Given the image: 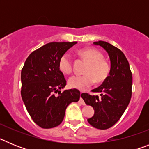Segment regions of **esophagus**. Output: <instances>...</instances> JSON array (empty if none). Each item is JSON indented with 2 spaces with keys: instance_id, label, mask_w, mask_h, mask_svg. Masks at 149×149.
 <instances>
[{
  "instance_id": "1",
  "label": "esophagus",
  "mask_w": 149,
  "mask_h": 149,
  "mask_svg": "<svg viewBox=\"0 0 149 149\" xmlns=\"http://www.w3.org/2000/svg\"><path fill=\"white\" fill-rule=\"evenodd\" d=\"M81 95H82V93H81V99H80V103H81L82 105H85V102L84 101L83 98H81Z\"/></svg>"
}]
</instances>
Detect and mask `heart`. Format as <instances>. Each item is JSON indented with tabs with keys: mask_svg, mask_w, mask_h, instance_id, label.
Returning a JSON list of instances; mask_svg holds the SVG:
<instances>
[{
	"mask_svg": "<svg viewBox=\"0 0 149 149\" xmlns=\"http://www.w3.org/2000/svg\"><path fill=\"white\" fill-rule=\"evenodd\" d=\"M83 60L86 62L84 75H74L68 79V85L72 88L85 90L96 83L105 81L110 72V64L103 58V55L95 48H84L77 51ZM59 68L65 74L72 72V59L69 54L65 53L60 56Z\"/></svg>",
	"mask_w": 149,
	"mask_h": 149,
	"instance_id": "heart-1",
	"label": "heart"
}]
</instances>
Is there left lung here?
I'll return each instance as SVG.
<instances>
[{"mask_svg": "<svg viewBox=\"0 0 149 149\" xmlns=\"http://www.w3.org/2000/svg\"><path fill=\"white\" fill-rule=\"evenodd\" d=\"M94 44L101 46L108 53L110 72L101 86L92 90L101 93V98L89 93H82L81 98L95 110L94 116L87 119L88 122L95 128L106 130L119 120L128 106L132 95V73L120 49L104 41Z\"/></svg>", "mask_w": 149, "mask_h": 149, "instance_id": "left-lung-1", "label": "left lung"}]
</instances>
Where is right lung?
<instances>
[{
    "instance_id": "obj_1",
    "label": "right lung",
    "mask_w": 149,
    "mask_h": 149,
    "mask_svg": "<svg viewBox=\"0 0 149 149\" xmlns=\"http://www.w3.org/2000/svg\"><path fill=\"white\" fill-rule=\"evenodd\" d=\"M76 43L53 42L45 45L29 55L22 69V100L33 121L42 128L60 125L67 107L80 99L78 89L59 91L66 85L59 60Z\"/></svg>"
}]
</instances>
